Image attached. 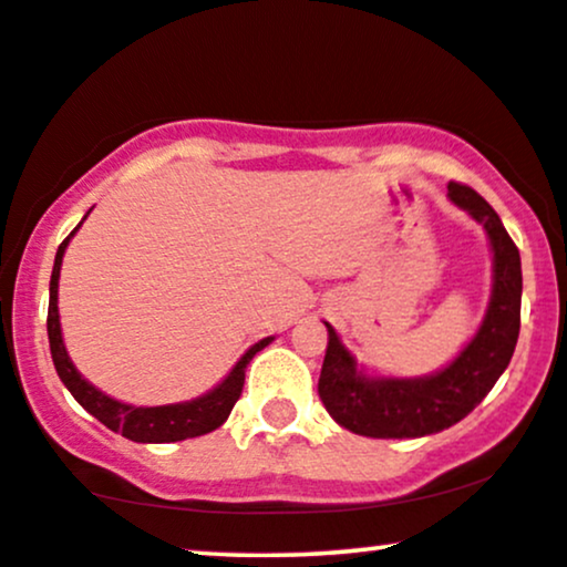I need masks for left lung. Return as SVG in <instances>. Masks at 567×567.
Wrapping results in <instances>:
<instances>
[{
  "label": "left lung",
  "instance_id": "obj_1",
  "mask_svg": "<svg viewBox=\"0 0 567 567\" xmlns=\"http://www.w3.org/2000/svg\"><path fill=\"white\" fill-rule=\"evenodd\" d=\"M449 196L485 225L495 254L487 316L470 347L430 379L368 381L329 327L319 396L339 425L368 437H422L464 420L508 368L520 329V256L501 217L472 186L451 181Z\"/></svg>",
  "mask_w": 567,
  "mask_h": 567
}]
</instances>
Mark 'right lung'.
<instances>
[{"instance_id": "add662e5", "label": "right lung", "mask_w": 567, "mask_h": 567, "mask_svg": "<svg viewBox=\"0 0 567 567\" xmlns=\"http://www.w3.org/2000/svg\"><path fill=\"white\" fill-rule=\"evenodd\" d=\"M80 228V225H78ZM74 228V230H78ZM74 230L62 240L59 246L54 271H51V298H49V344H51V358H54L59 379L64 381V386L72 391V396L85 406V410L103 422L105 427H111L113 433H121L130 441L137 443H171V441H186V437H196L213 433L215 427H220L233 406H236L240 391H244L246 381V365L259 350H264L271 339H261L248 350L244 358L238 360V365L233 368V373L225 379L215 391H209L207 396L194 399L186 404H168V406H130L121 404L116 399L105 396L103 391L82 379L74 371L72 360L66 358L64 342H62V329H59V311H56V288H59V269H62V256L64 248L74 236Z\"/></svg>"}]
</instances>
